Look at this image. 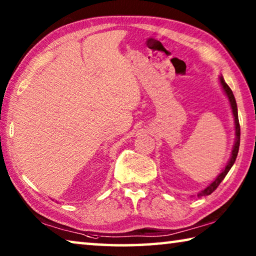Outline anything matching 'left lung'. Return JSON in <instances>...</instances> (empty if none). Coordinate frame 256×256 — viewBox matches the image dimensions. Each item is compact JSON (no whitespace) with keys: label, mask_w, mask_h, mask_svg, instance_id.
I'll list each match as a JSON object with an SVG mask.
<instances>
[{"label":"left lung","mask_w":256,"mask_h":256,"mask_svg":"<svg viewBox=\"0 0 256 256\" xmlns=\"http://www.w3.org/2000/svg\"><path fill=\"white\" fill-rule=\"evenodd\" d=\"M220 84H222V88L224 90V92L228 96L229 102H230V106H232V114H234V118H235V128H236V141H235V146H234V149H232V157L230 160H229L227 166L224 170H222V174H220L212 182V183L208 186L206 190H203L201 193L198 194V196H209L211 194L214 190L218 188L219 184L222 183V180L226 177V175L228 174V172L230 170V168L232 167L234 162H235V160L237 158V154H238V150H240V120H238V112H237V104L235 100V97H234V94L232 92V89L229 88V86L224 82V78L220 76Z\"/></svg>","instance_id":"left-lung-1"}]
</instances>
